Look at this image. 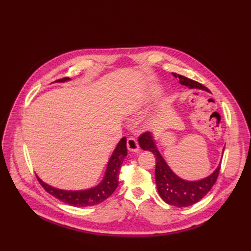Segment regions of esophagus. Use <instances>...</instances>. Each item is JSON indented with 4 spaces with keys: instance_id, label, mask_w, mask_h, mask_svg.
<instances>
[{
    "instance_id": "1",
    "label": "esophagus",
    "mask_w": 251,
    "mask_h": 251,
    "mask_svg": "<svg viewBox=\"0 0 251 251\" xmlns=\"http://www.w3.org/2000/svg\"><path fill=\"white\" fill-rule=\"evenodd\" d=\"M127 149H128L129 151H134V152L138 151L139 147H138L137 140L133 137H129L127 139Z\"/></svg>"
}]
</instances>
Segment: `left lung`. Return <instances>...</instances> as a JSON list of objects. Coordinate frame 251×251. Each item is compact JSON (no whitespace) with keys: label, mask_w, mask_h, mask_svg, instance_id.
Wrapping results in <instances>:
<instances>
[{"label":"left lung","mask_w":251,"mask_h":251,"mask_svg":"<svg viewBox=\"0 0 251 251\" xmlns=\"http://www.w3.org/2000/svg\"><path fill=\"white\" fill-rule=\"evenodd\" d=\"M173 75L174 77L179 78V82L182 85L188 86L189 88H199L208 91L205 86L192 80V79L176 73H173ZM138 142L143 151H149L155 155L156 188L162 200L168 204L177 207L190 206L202 200L215 185L220 173L221 164L212 175L204 179L199 181H185L175 175L173 171L167 165L160 151H157L151 132H144L139 135Z\"/></svg>","instance_id":"8db88e82"}]
</instances>
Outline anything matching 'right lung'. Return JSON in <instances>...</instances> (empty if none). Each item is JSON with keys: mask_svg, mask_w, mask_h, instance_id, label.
<instances>
[{"mask_svg": "<svg viewBox=\"0 0 251 251\" xmlns=\"http://www.w3.org/2000/svg\"><path fill=\"white\" fill-rule=\"evenodd\" d=\"M69 80L68 77H64L62 79H58L57 82H64ZM127 155V148H126V137H123L119 141L116 150L114 151L111 159L109 161L107 172L103 177V180L99 184L98 186L90 188L87 190L81 191H67L61 190L51 187L45 182H43L38 177L37 180L39 184L44 187V189L49 192L50 195L55 196L59 201L73 205V206H91L96 205L108 199L109 196L113 194L118 186V176L120 172L121 165Z\"/></svg>", "mask_w": 251, "mask_h": 251, "instance_id": "right-lung-1", "label": "right lung"}]
</instances>
